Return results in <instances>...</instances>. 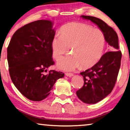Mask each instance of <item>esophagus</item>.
Instances as JSON below:
<instances>
[{"instance_id": "1", "label": "esophagus", "mask_w": 130, "mask_h": 130, "mask_svg": "<svg viewBox=\"0 0 130 130\" xmlns=\"http://www.w3.org/2000/svg\"><path fill=\"white\" fill-rule=\"evenodd\" d=\"M65 75L68 76V77H72V76H73V73H65Z\"/></svg>"}]
</instances>
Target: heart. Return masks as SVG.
Here are the masks:
<instances>
[{
    "label": "heart",
    "mask_w": 130,
    "mask_h": 130,
    "mask_svg": "<svg viewBox=\"0 0 130 130\" xmlns=\"http://www.w3.org/2000/svg\"><path fill=\"white\" fill-rule=\"evenodd\" d=\"M105 37L101 30L91 25L74 22L63 26L61 35L56 34L51 42L53 56L58 60L71 48L72 54L58 62V67L65 71L94 66L101 58L105 47Z\"/></svg>",
    "instance_id": "obj_1"
}]
</instances>
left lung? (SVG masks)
Listing matches in <instances>:
<instances>
[{"label": "left lung", "instance_id": "1", "mask_svg": "<svg viewBox=\"0 0 130 130\" xmlns=\"http://www.w3.org/2000/svg\"><path fill=\"white\" fill-rule=\"evenodd\" d=\"M81 17L100 28L113 50L103 55L91 68L80 73L84 82L82 88L76 91L77 97L86 104H96L109 94L114 87L121 65V52L119 50L118 36L112 27L100 18L88 15Z\"/></svg>", "mask_w": 130, "mask_h": 130}]
</instances>
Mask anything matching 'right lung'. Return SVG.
<instances>
[{
	"label": "right lung",
	"instance_id": "obj_1",
	"mask_svg": "<svg viewBox=\"0 0 130 130\" xmlns=\"http://www.w3.org/2000/svg\"><path fill=\"white\" fill-rule=\"evenodd\" d=\"M53 22L38 20L14 33L7 47L9 73L14 86L29 100L40 101L50 94L56 80L64 73L47 68L54 64L51 42Z\"/></svg>",
	"mask_w": 130,
	"mask_h": 130
}]
</instances>
